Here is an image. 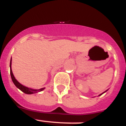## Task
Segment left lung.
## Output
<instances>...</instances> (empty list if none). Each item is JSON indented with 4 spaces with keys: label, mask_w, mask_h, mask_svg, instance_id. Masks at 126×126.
<instances>
[{
    "label": "left lung",
    "mask_w": 126,
    "mask_h": 126,
    "mask_svg": "<svg viewBox=\"0 0 126 126\" xmlns=\"http://www.w3.org/2000/svg\"><path fill=\"white\" fill-rule=\"evenodd\" d=\"M107 91H108V90H107ZM105 91V92H106V91ZM105 92H104V93H105ZM103 93H102V94H99V96H100V95H101V94H103Z\"/></svg>",
    "instance_id": "obj_1"
}]
</instances>
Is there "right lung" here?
I'll return each instance as SVG.
<instances>
[{
    "instance_id": "1",
    "label": "right lung",
    "mask_w": 126,
    "mask_h": 126,
    "mask_svg": "<svg viewBox=\"0 0 126 126\" xmlns=\"http://www.w3.org/2000/svg\"><path fill=\"white\" fill-rule=\"evenodd\" d=\"M9 67H10V74H11V79H12V81H13V84L15 85L16 88H18L20 90H21L22 92H24L26 94H33V93H37L38 91H42V90L44 89V88H41V89H32V88H29L28 87H26V86L22 85L21 84H20L18 81L16 80L15 78L14 75L13 74V72H12V70H11V61H10V65H9Z\"/></svg>"
}]
</instances>
